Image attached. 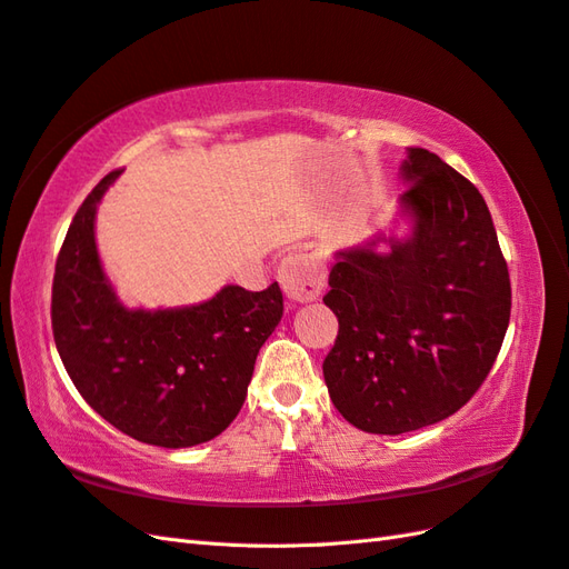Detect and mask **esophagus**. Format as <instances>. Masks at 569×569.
<instances>
[{
  "mask_svg": "<svg viewBox=\"0 0 569 569\" xmlns=\"http://www.w3.org/2000/svg\"><path fill=\"white\" fill-rule=\"evenodd\" d=\"M279 281L288 300H317L325 290V263L315 254L293 252L283 257L279 267Z\"/></svg>",
  "mask_w": 569,
  "mask_h": 569,
  "instance_id": "34e87169",
  "label": "esophagus"
}]
</instances>
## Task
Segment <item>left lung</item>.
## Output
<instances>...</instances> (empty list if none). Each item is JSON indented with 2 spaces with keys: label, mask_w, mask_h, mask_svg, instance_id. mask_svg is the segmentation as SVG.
Instances as JSON below:
<instances>
[{
  "label": "left lung",
  "mask_w": 569,
  "mask_h": 569,
  "mask_svg": "<svg viewBox=\"0 0 569 569\" xmlns=\"http://www.w3.org/2000/svg\"><path fill=\"white\" fill-rule=\"evenodd\" d=\"M402 181L412 234L337 252L322 298L339 320L322 363L329 398L356 429L388 436L458 412L495 366L511 315L482 193L425 148L407 150Z\"/></svg>",
  "instance_id": "obj_1"
}]
</instances>
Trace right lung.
Segmentation results:
<instances>
[{"label":"right lung","mask_w":569,"mask_h":569,"mask_svg":"<svg viewBox=\"0 0 569 569\" xmlns=\"http://www.w3.org/2000/svg\"><path fill=\"white\" fill-rule=\"evenodd\" d=\"M106 174L64 237L52 279V337L87 405L133 439L189 448L216 439L240 412L254 361L283 315L279 283L224 286L198 306L130 310L106 279L94 240Z\"/></svg>","instance_id":"add662e5"}]
</instances>
